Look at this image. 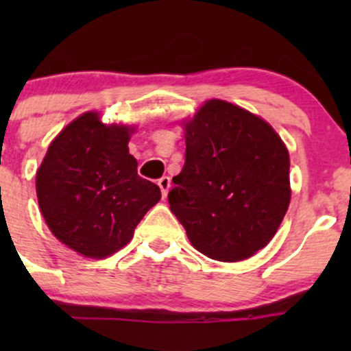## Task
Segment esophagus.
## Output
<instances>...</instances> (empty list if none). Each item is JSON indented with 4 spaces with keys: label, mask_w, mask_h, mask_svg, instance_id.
I'll use <instances>...</instances> for the list:
<instances>
[{
    "label": "esophagus",
    "mask_w": 351,
    "mask_h": 351,
    "mask_svg": "<svg viewBox=\"0 0 351 351\" xmlns=\"http://www.w3.org/2000/svg\"><path fill=\"white\" fill-rule=\"evenodd\" d=\"M169 185H171V182H169V176H161V178L158 180V186H159V189H161L162 197L168 195Z\"/></svg>",
    "instance_id": "1"
}]
</instances>
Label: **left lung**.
I'll return each instance as SVG.
<instances>
[{"label": "left lung", "mask_w": 351, "mask_h": 351, "mask_svg": "<svg viewBox=\"0 0 351 351\" xmlns=\"http://www.w3.org/2000/svg\"><path fill=\"white\" fill-rule=\"evenodd\" d=\"M185 144L168 202L190 243L212 260L253 256L289 208L285 144L263 119L224 100H208L185 123Z\"/></svg>", "instance_id": "8db88e82"}]
</instances>
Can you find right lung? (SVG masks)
Returning a JSON list of instances; mask_svg holds the SVG:
<instances>
[{"label": "right lung", "instance_id": "obj_1", "mask_svg": "<svg viewBox=\"0 0 351 351\" xmlns=\"http://www.w3.org/2000/svg\"><path fill=\"white\" fill-rule=\"evenodd\" d=\"M130 132L101 123L97 112L83 113L52 141L37 171L45 224L86 258H107L125 246L161 198L158 185L137 175Z\"/></svg>", "mask_w": 351, "mask_h": 351}]
</instances>
